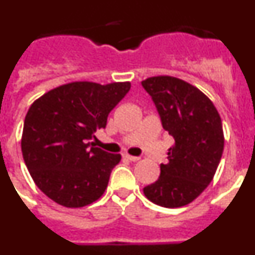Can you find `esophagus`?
Instances as JSON below:
<instances>
[{
    "mask_svg": "<svg viewBox=\"0 0 255 255\" xmlns=\"http://www.w3.org/2000/svg\"><path fill=\"white\" fill-rule=\"evenodd\" d=\"M123 157L125 159H128V161H131V162H135V161H139V157H135V155H130L128 154V153H123Z\"/></svg>",
    "mask_w": 255,
    "mask_h": 255,
    "instance_id": "esophagus-1",
    "label": "esophagus"
}]
</instances>
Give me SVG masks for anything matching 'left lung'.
Returning a JSON list of instances; mask_svg holds the SVG:
<instances>
[{
  "label": "left lung",
  "instance_id": "1",
  "mask_svg": "<svg viewBox=\"0 0 255 255\" xmlns=\"http://www.w3.org/2000/svg\"><path fill=\"white\" fill-rule=\"evenodd\" d=\"M152 97L162 126L175 139L158 180L143 189L157 206L179 208L199 197L213 180L224 152L222 121L208 97L173 76L141 82Z\"/></svg>",
  "mask_w": 255,
  "mask_h": 255
}]
</instances>
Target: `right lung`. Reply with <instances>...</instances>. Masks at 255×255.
Segmentation results:
<instances>
[{"label": "right lung", "instance_id": "1", "mask_svg": "<svg viewBox=\"0 0 255 255\" xmlns=\"http://www.w3.org/2000/svg\"><path fill=\"white\" fill-rule=\"evenodd\" d=\"M130 83L73 82L47 92L29 107L22 158L35 185L60 206L80 208L100 199L120 154L91 147Z\"/></svg>", "mask_w": 255, "mask_h": 255}]
</instances>
